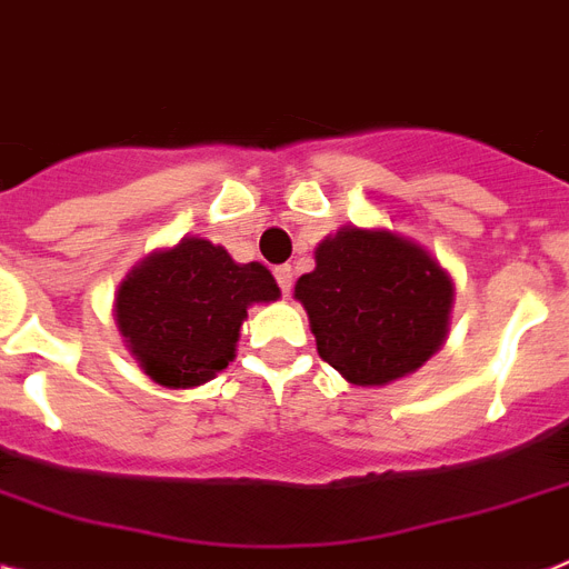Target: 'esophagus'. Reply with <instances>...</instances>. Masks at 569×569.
Wrapping results in <instances>:
<instances>
[{
  "instance_id": "esophagus-1",
  "label": "esophagus",
  "mask_w": 569,
  "mask_h": 569,
  "mask_svg": "<svg viewBox=\"0 0 569 569\" xmlns=\"http://www.w3.org/2000/svg\"><path fill=\"white\" fill-rule=\"evenodd\" d=\"M273 276H276V281H279L281 293L288 296V293H290V288H293V270H290L288 264H281V267H276Z\"/></svg>"
}]
</instances>
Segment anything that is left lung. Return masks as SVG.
<instances>
[{"mask_svg": "<svg viewBox=\"0 0 569 569\" xmlns=\"http://www.w3.org/2000/svg\"><path fill=\"white\" fill-rule=\"evenodd\" d=\"M319 358L355 387H383L442 349L453 281L419 243L387 229L342 227L296 281Z\"/></svg>", "mask_w": 569, "mask_h": 569, "instance_id": "8db88e82", "label": "left lung"}]
</instances>
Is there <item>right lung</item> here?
<instances>
[{
    "instance_id": "right-lung-1",
    "label": "right lung",
    "mask_w": 569,
    "mask_h": 569,
    "mask_svg": "<svg viewBox=\"0 0 569 569\" xmlns=\"http://www.w3.org/2000/svg\"><path fill=\"white\" fill-rule=\"evenodd\" d=\"M276 299L279 284L264 264H238L206 238H182L127 273L116 322L150 380L189 389L227 369L247 308Z\"/></svg>"
}]
</instances>
